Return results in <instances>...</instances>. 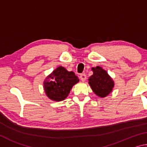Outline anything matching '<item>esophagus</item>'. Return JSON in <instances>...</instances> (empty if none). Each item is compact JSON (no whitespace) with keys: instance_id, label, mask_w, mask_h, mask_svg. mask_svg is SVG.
Masks as SVG:
<instances>
[{"instance_id":"obj_1","label":"esophagus","mask_w":147,"mask_h":147,"mask_svg":"<svg viewBox=\"0 0 147 147\" xmlns=\"http://www.w3.org/2000/svg\"><path fill=\"white\" fill-rule=\"evenodd\" d=\"M87 76L86 75V74H81L80 75V78L82 82H84L86 80Z\"/></svg>"}]
</instances>
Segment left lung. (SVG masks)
I'll use <instances>...</instances> for the list:
<instances>
[{"label": "left lung", "instance_id": "obj_1", "mask_svg": "<svg viewBox=\"0 0 147 147\" xmlns=\"http://www.w3.org/2000/svg\"><path fill=\"white\" fill-rule=\"evenodd\" d=\"M93 74L89 77V84L96 95L105 97L112 91L114 83L106 71L100 67L92 68Z\"/></svg>", "mask_w": 147, "mask_h": 147}]
</instances>
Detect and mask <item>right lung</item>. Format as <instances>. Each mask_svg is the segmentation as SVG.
I'll return each instance as SVG.
<instances>
[{
	"label": "right lung",
	"mask_w": 147,
	"mask_h": 147,
	"mask_svg": "<svg viewBox=\"0 0 147 147\" xmlns=\"http://www.w3.org/2000/svg\"><path fill=\"white\" fill-rule=\"evenodd\" d=\"M79 80L73 71L69 72L63 67H59L47 77L44 82V90L51 100H64L73 86Z\"/></svg>",
	"instance_id": "add662e5"
}]
</instances>
